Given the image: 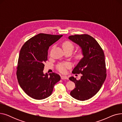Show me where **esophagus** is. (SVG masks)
Segmentation results:
<instances>
[{
  "instance_id": "obj_1",
  "label": "esophagus",
  "mask_w": 122,
  "mask_h": 122,
  "mask_svg": "<svg viewBox=\"0 0 122 122\" xmlns=\"http://www.w3.org/2000/svg\"><path fill=\"white\" fill-rule=\"evenodd\" d=\"M61 79L62 80H64V79H68V77L67 76H61Z\"/></svg>"
}]
</instances>
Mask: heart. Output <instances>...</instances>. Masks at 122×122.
I'll list each match as a JSON object with an SVG mask.
<instances>
[{
	"label": "heart",
	"instance_id": "heart-1",
	"mask_svg": "<svg viewBox=\"0 0 122 122\" xmlns=\"http://www.w3.org/2000/svg\"><path fill=\"white\" fill-rule=\"evenodd\" d=\"M62 46L65 52L66 51H72L74 48V44L70 41H66L62 43ZM75 58L76 59H80L82 56V53L81 51H78L75 54ZM70 66V64L69 63H60L57 65V68L59 71L61 73H65L66 72V68H69Z\"/></svg>",
	"mask_w": 122,
	"mask_h": 122
}]
</instances>
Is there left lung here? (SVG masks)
Instances as JSON below:
<instances>
[{"mask_svg":"<svg viewBox=\"0 0 122 122\" xmlns=\"http://www.w3.org/2000/svg\"><path fill=\"white\" fill-rule=\"evenodd\" d=\"M69 38L81 48L84 55L72 72L82 74L81 79L76 80L74 76L69 78L76 87L70 95L76 99L85 101L98 92L106 79L104 53L97 41L88 35H72Z\"/></svg>","mask_w":122,"mask_h":122,"instance_id":"obj_1","label":"left lung"}]
</instances>
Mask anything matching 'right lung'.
Segmentation results:
<instances>
[{
  "label": "right lung",
  "mask_w": 122,
  "mask_h": 122,
  "mask_svg": "<svg viewBox=\"0 0 122 122\" xmlns=\"http://www.w3.org/2000/svg\"><path fill=\"white\" fill-rule=\"evenodd\" d=\"M62 35L39 34L30 38L22 47L18 61L16 75L19 84L29 97L37 100L51 94L60 76L55 73L44 74L48 50Z\"/></svg>",
  "instance_id": "right-lung-1"
}]
</instances>
